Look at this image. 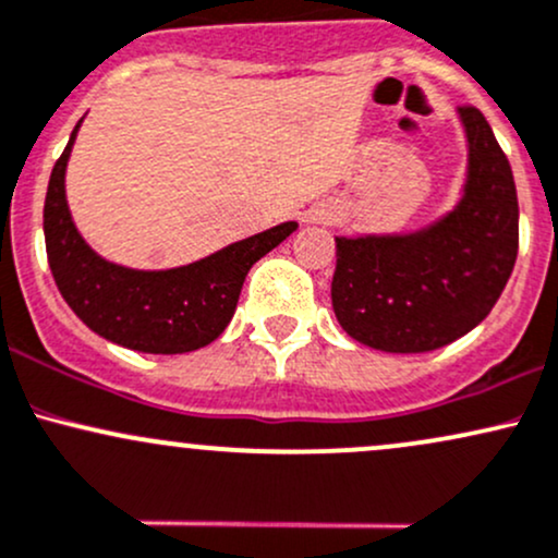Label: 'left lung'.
<instances>
[{
    "mask_svg": "<svg viewBox=\"0 0 558 558\" xmlns=\"http://www.w3.org/2000/svg\"><path fill=\"white\" fill-rule=\"evenodd\" d=\"M469 179L461 203L409 236H337L331 308L353 340L387 353H427L474 329L504 292L519 250L509 158L485 116L461 108Z\"/></svg>",
    "mask_w": 558,
    "mask_h": 558,
    "instance_id": "left-lung-1",
    "label": "left lung"
}]
</instances>
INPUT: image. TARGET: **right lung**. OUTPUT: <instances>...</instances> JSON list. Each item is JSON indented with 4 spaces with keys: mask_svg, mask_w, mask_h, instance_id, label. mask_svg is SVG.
<instances>
[{
    "mask_svg": "<svg viewBox=\"0 0 558 558\" xmlns=\"http://www.w3.org/2000/svg\"><path fill=\"white\" fill-rule=\"evenodd\" d=\"M78 126L81 121L54 162L44 199V242L60 295L92 331L129 350L171 355L208 345L234 316L253 263L298 223H279L171 271H134L102 260L81 240L65 199V166Z\"/></svg>",
    "mask_w": 558,
    "mask_h": 558,
    "instance_id": "1",
    "label": "right lung"
}]
</instances>
